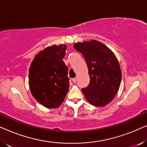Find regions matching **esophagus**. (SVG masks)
<instances>
[{
    "label": "esophagus",
    "instance_id": "obj_1",
    "mask_svg": "<svg viewBox=\"0 0 147 147\" xmlns=\"http://www.w3.org/2000/svg\"><path fill=\"white\" fill-rule=\"evenodd\" d=\"M77 79H78V78L77 77H75V78H72L71 80H72V82H74V83H76V81H77Z\"/></svg>",
    "mask_w": 147,
    "mask_h": 147
}]
</instances>
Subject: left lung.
I'll return each instance as SVG.
<instances>
[{
    "label": "left lung",
    "mask_w": 147,
    "mask_h": 147,
    "mask_svg": "<svg viewBox=\"0 0 147 147\" xmlns=\"http://www.w3.org/2000/svg\"><path fill=\"white\" fill-rule=\"evenodd\" d=\"M88 67L90 84L82 91L92 105L104 106L112 101L121 82L122 72L116 56L103 43L92 40L75 43Z\"/></svg>",
    "instance_id": "8db88e82"
}]
</instances>
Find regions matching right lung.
I'll list each match as a JSON object with an SVG mask.
<instances>
[{
  "mask_svg": "<svg viewBox=\"0 0 147 147\" xmlns=\"http://www.w3.org/2000/svg\"><path fill=\"white\" fill-rule=\"evenodd\" d=\"M66 45H53L40 51L29 68L32 95L46 108H57L69 91L68 68L63 61Z\"/></svg>",
  "mask_w": 147,
  "mask_h": 147,
  "instance_id": "right-lung-1",
  "label": "right lung"
}]
</instances>
